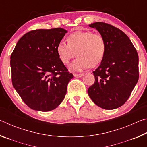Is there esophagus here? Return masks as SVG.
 Wrapping results in <instances>:
<instances>
[{"mask_svg":"<svg viewBox=\"0 0 147 147\" xmlns=\"http://www.w3.org/2000/svg\"><path fill=\"white\" fill-rule=\"evenodd\" d=\"M84 75V74H74V76L76 77V78H80Z\"/></svg>","mask_w":147,"mask_h":147,"instance_id":"34e87169","label":"esophagus"}]
</instances>
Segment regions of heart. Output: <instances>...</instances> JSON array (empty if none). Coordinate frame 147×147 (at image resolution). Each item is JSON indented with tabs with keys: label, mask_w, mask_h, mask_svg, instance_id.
<instances>
[{
	"label": "heart",
	"mask_w": 147,
	"mask_h": 147,
	"mask_svg": "<svg viewBox=\"0 0 147 147\" xmlns=\"http://www.w3.org/2000/svg\"><path fill=\"white\" fill-rule=\"evenodd\" d=\"M106 51L102 36L90 30L76 31L67 37V43L61 41L56 51L60 61L68 65L76 56L78 58L70 65L71 71L80 72L97 65L102 61Z\"/></svg>",
	"instance_id": "1"
}]
</instances>
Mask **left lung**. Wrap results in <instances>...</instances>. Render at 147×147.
Returning a JSON list of instances; mask_svg holds the SVG:
<instances>
[{
    "instance_id": "1",
    "label": "left lung",
    "mask_w": 147,
    "mask_h": 147,
    "mask_svg": "<svg viewBox=\"0 0 147 147\" xmlns=\"http://www.w3.org/2000/svg\"><path fill=\"white\" fill-rule=\"evenodd\" d=\"M106 41V51L98 67L93 71L95 82L88 92L100 108L113 109L126 102L139 79V58L128 37L121 30L102 22L89 25Z\"/></svg>"
}]
</instances>
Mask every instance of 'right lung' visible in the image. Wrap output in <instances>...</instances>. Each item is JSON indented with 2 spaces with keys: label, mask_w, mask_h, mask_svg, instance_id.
<instances>
[{
  "label": "right lung",
  "mask_w": 147,
  "mask_h": 147,
  "mask_svg": "<svg viewBox=\"0 0 147 147\" xmlns=\"http://www.w3.org/2000/svg\"><path fill=\"white\" fill-rule=\"evenodd\" d=\"M66 30L39 29L17 42L10 57L12 84L29 108L40 111L56 108L63 100L73 74L56 51Z\"/></svg>",
  "instance_id": "add662e5"
}]
</instances>
